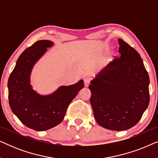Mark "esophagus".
<instances>
[{
  "label": "esophagus",
  "mask_w": 158,
  "mask_h": 158,
  "mask_svg": "<svg viewBox=\"0 0 158 158\" xmlns=\"http://www.w3.org/2000/svg\"><path fill=\"white\" fill-rule=\"evenodd\" d=\"M83 81H84V85H85V87H88L90 83V77H85V78L83 79Z\"/></svg>",
  "instance_id": "34e87169"
}]
</instances>
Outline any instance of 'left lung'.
<instances>
[{"instance_id": "obj_1", "label": "left lung", "mask_w": 158, "mask_h": 158, "mask_svg": "<svg viewBox=\"0 0 158 158\" xmlns=\"http://www.w3.org/2000/svg\"><path fill=\"white\" fill-rule=\"evenodd\" d=\"M116 57L90 81V104L97 123L114 131L138 123L150 102V78L139 54L118 39Z\"/></svg>"}]
</instances>
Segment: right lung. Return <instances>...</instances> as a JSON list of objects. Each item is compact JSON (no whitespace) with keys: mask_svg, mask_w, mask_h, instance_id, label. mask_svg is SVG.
Segmentation results:
<instances>
[{"mask_svg":"<svg viewBox=\"0 0 158 158\" xmlns=\"http://www.w3.org/2000/svg\"><path fill=\"white\" fill-rule=\"evenodd\" d=\"M54 43L40 40L25 49L17 60L8 81L10 109L21 123L35 131H45L63 120L67 109L84 87L83 80L71 85H62L49 95L35 91L30 83L31 70L36 62Z\"/></svg>","mask_w":158,"mask_h":158,"instance_id":"add662e5","label":"right lung"}]
</instances>
